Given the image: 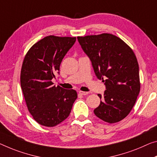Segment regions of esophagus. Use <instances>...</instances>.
<instances>
[{
  "instance_id": "1",
  "label": "esophagus",
  "mask_w": 157,
  "mask_h": 157,
  "mask_svg": "<svg viewBox=\"0 0 157 157\" xmlns=\"http://www.w3.org/2000/svg\"><path fill=\"white\" fill-rule=\"evenodd\" d=\"M79 94H81V95H83V96H85V95H87L89 94V92H86V91H79Z\"/></svg>"
}]
</instances>
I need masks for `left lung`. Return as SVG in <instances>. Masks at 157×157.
Instances as JSON below:
<instances>
[{
	"mask_svg": "<svg viewBox=\"0 0 157 157\" xmlns=\"http://www.w3.org/2000/svg\"><path fill=\"white\" fill-rule=\"evenodd\" d=\"M78 40L91 61L97 78L102 79L106 87L103 96L98 94L101 101L94 114L110 124L122 120L132 110L140 92L139 66L135 54L113 34L78 37Z\"/></svg>",
	"mask_w": 157,
	"mask_h": 157,
	"instance_id": "obj_1",
	"label": "left lung"
}]
</instances>
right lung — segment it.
I'll use <instances>...</instances> for the list:
<instances>
[{
	"label": "right lung",
	"mask_w": 157,
	"mask_h": 157,
	"mask_svg": "<svg viewBox=\"0 0 157 157\" xmlns=\"http://www.w3.org/2000/svg\"><path fill=\"white\" fill-rule=\"evenodd\" d=\"M76 38L49 36L32 46L22 64L20 82L29 113L41 125L52 127L68 117L76 91L53 85L52 79Z\"/></svg>",
	"instance_id": "right-lung-1"
}]
</instances>
